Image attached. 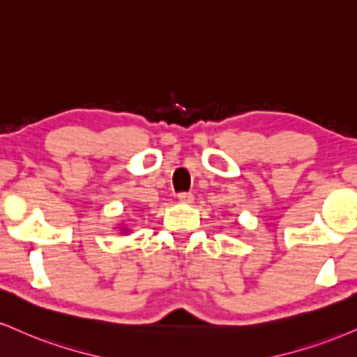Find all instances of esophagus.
I'll list each match as a JSON object with an SVG mask.
<instances>
[{"instance_id":"esophagus-1","label":"esophagus","mask_w":357,"mask_h":357,"mask_svg":"<svg viewBox=\"0 0 357 357\" xmlns=\"http://www.w3.org/2000/svg\"><path fill=\"white\" fill-rule=\"evenodd\" d=\"M178 201L183 204H191L192 201H195V196H192L191 192H179Z\"/></svg>"}]
</instances>
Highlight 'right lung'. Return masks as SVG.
Returning a JSON list of instances; mask_svg holds the SVG:
<instances>
[{
    "mask_svg": "<svg viewBox=\"0 0 357 357\" xmlns=\"http://www.w3.org/2000/svg\"><path fill=\"white\" fill-rule=\"evenodd\" d=\"M131 227H132V226L126 225V221H121V225L116 226V229L121 231V234H130V233H131Z\"/></svg>",
    "mask_w": 357,
    "mask_h": 357,
    "instance_id": "right-lung-1",
    "label": "right lung"
}]
</instances>
